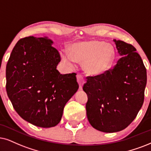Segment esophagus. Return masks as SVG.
<instances>
[{"mask_svg":"<svg viewBox=\"0 0 151 151\" xmlns=\"http://www.w3.org/2000/svg\"><path fill=\"white\" fill-rule=\"evenodd\" d=\"M77 82L79 84V88L82 89V87H83V83H84L85 82L84 78H83V77L81 75V74H77Z\"/></svg>","mask_w":151,"mask_h":151,"instance_id":"34e87169","label":"esophagus"}]
</instances>
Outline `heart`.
Instances as JSON below:
<instances>
[{"instance_id":"obj_1","label":"heart","mask_w":151,"mask_h":151,"mask_svg":"<svg viewBox=\"0 0 151 151\" xmlns=\"http://www.w3.org/2000/svg\"><path fill=\"white\" fill-rule=\"evenodd\" d=\"M70 53L62 54L67 64L72 66L73 59L83 63V68L87 73L98 76L107 71L115 58V50L113 46L104 42L89 40L74 43L70 48Z\"/></svg>"}]
</instances>
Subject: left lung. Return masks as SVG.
<instances>
[{"label":"left lung","instance_id":"1","mask_svg":"<svg viewBox=\"0 0 151 151\" xmlns=\"http://www.w3.org/2000/svg\"><path fill=\"white\" fill-rule=\"evenodd\" d=\"M122 56L105 73L87 77L83 90L90 124L103 132L124 129L134 120L144 100L146 69L137 49L130 44L114 40Z\"/></svg>","mask_w":151,"mask_h":151}]
</instances>
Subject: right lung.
<instances>
[{
  "instance_id": "add662e5",
  "label": "right lung",
  "mask_w": 151,
  "mask_h": 151,
  "mask_svg": "<svg viewBox=\"0 0 151 151\" xmlns=\"http://www.w3.org/2000/svg\"><path fill=\"white\" fill-rule=\"evenodd\" d=\"M47 38H22L6 65L7 96L17 114L40 127H51L61 120L64 106L79 88L76 73L60 74L58 51Z\"/></svg>"
}]
</instances>
